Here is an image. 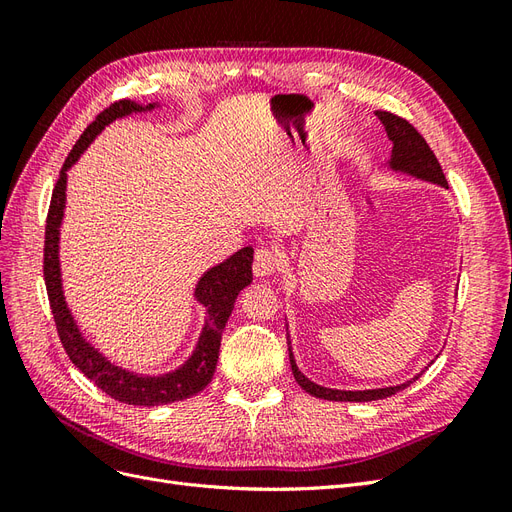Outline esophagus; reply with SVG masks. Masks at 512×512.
Masks as SVG:
<instances>
[{
    "label": "esophagus",
    "mask_w": 512,
    "mask_h": 512,
    "mask_svg": "<svg viewBox=\"0 0 512 512\" xmlns=\"http://www.w3.org/2000/svg\"><path fill=\"white\" fill-rule=\"evenodd\" d=\"M277 267V254L271 250V247H258L254 254V275L256 277H267L275 271Z\"/></svg>",
    "instance_id": "34e87169"
}]
</instances>
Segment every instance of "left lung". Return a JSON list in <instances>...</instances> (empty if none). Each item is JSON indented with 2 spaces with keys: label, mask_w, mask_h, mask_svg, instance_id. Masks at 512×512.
Here are the masks:
<instances>
[{
  "label": "left lung",
  "mask_w": 512,
  "mask_h": 512,
  "mask_svg": "<svg viewBox=\"0 0 512 512\" xmlns=\"http://www.w3.org/2000/svg\"><path fill=\"white\" fill-rule=\"evenodd\" d=\"M380 121L384 123L386 134L393 141V156H391V166L397 170H406L410 175H416L427 181H436L440 185H446V177L442 173V166L438 158L433 156V151L429 149L425 138L418 134V130L412 126L410 121L404 117H399L389 111H378L376 113ZM290 350V348H288ZM290 365H292V374L294 380L299 382L303 391L309 395L320 397V399H329V401H371V399H382L395 395L397 391H404L408 384H399V386H389V389H374V391H333V389H324V386H318L314 382H309L301 371L294 365V356L290 352ZM418 378V376H416ZM414 378V380H416Z\"/></svg>",
  "instance_id": "left-lung-1"
}]
</instances>
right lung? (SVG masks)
I'll use <instances>...</instances> for the list:
<instances>
[{"instance_id": "obj_1", "label": "right lung", "mask_w": 512, "mask_h": 512, "mask_svg": "<svg viewBox=\"0 0 512 512\" xmlns=\"http://www.w3.org/2000/svg\"><path fill=\"white\" fill-rule=\"evenodd\" d=\"M153 104L147 106L151 111ZM132 111H143V106H138L132 100H117L111 106H106L104 111L89 123L85 132L81 134L79 141L74 143L72 151L59 170L57 183L53 188L49 215H46L44 226V284L46 294H49L51 312L55 318V327L61 339V346L68 352L70 361L79 367L83 374L94 382L98 389H102L106 395H111L117 401L130 406H162L173 404V401L188 399L196 393H200L211 382L215 374V365H218L220 354V339L224 333V327L228 322V316L235 307L237 294L252 282V260L254 250L252 247H243L237 254H232L222 265L213 267L207 271V275L200 280L196 288V299L207 305V322L200 342L192 354V359L185 363L181 369L173 371V374L147 378L136 376L130 371L115 367L108 363L104 356L91 348L85 339L81 337L79 329L68 312L64 292H61V280H59V260H57V235L61 215H64V200H66V170L81 156V151L94 141V136L117 117L128 115Z\"/></svg>"}]
</instances>
